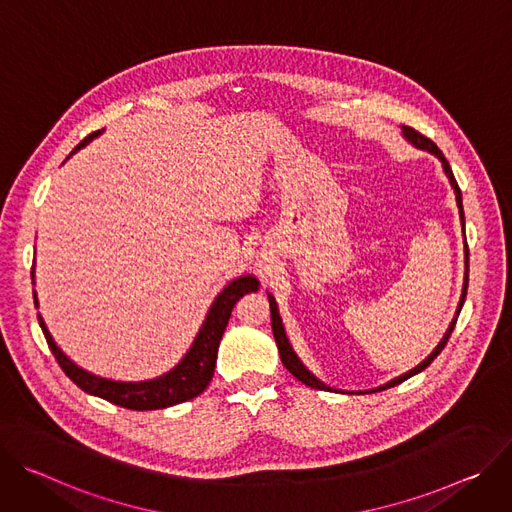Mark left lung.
I'll use <instances>...</instances> for the list:
<instances>
[{"mask_svg": "<svg viewBox=\"0 0 512 512\" xmlns=\"http://www.w3.org/2000/svg\"><path fill=\"white\" fill-rule=\"evenodd\" d=\"M403 135L415 145V148H421V150H427V152H431L437 160L442 162V166H444V172H446V176L450 178V184H452V188H454V192H456V202H458V208H460V218H462V227H464V210H462V192H460V186H458V182H456V178H454V174H452V168H450V164H448V160H446V156L440 152V148H437V145L429 139V137H425L423 133H419L417 129H413V127H409V125H403ZM466 289H468V245H466V277H464V289H462V298H460V304H458V310H456V318L452 320V324H450V328H448V332L444 334V338H442V342L435 346V350L421 362V364H417V367L413 369V371H409V373H405V375H401V377H397V379H393V381H389L387 385H383V387H379V389H373L371 393H377V391H385V389H391V387H395V385H401L403 381H407L409 377H413V375H417V373H421V371H425L429 364L433 362V358L440 354L442 350H444V346L448 344V340H450V334L454 332V326H456V320H458V316H460V310H462V306H464V300H466ZM269 308H271V330H273V336H275V342H277V348H279V356H281V362H283V367L294 375L298 381H302L304 385H308V387H312V389H320V391H334V389H330V387H326L322 381H318L306 367L302 364V360L296 356V352H294V348L289 346V340H287V336H285V330H283V324H281V318H279V312H277V304H275V300H273V296H269Z\"/></svg>", "mask_w": 512, "mask_h": 512, "instance_id": "left-lung-1", "label": "left lung"}]
</instances>
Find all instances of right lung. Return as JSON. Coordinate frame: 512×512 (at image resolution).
Listing matches in <instances>:
<instances>
[{
	"label": "right lung",
	"instance_id": "add662e5",
	"mask_svg": "<svg viewBox=\"0 0 512 512\" xmlns=\"http://www.w3.org/2000/svg\"><path fill=\"white\" fill-rule=\"evenodd\" d=\"M99 133L101 131L87 135L72 152L85 148V145ZM32 279H34V263H32ZM257 289H259V281L253 275L239 277L231 285H227L214 300L192 348L180 360L178 367L172 369L170 373H166L164 377H158L154 381H143V383H117V381H109V379H99V377L79 369L77 364L68 360L66 354L56 346V342L52 340L40 314H38V322H40V328L44 332V338H46L56 362L60 364V369L77 387H81L89 395L101 397L109 403H115L119 407L131 409V411H152V409H164V407H172V405L190 401V399L198 397L208 387V383L214 375L218 344H221V338L225 334V328L229 324L233 308L245 294H249V291H257ZM34 304L38 308L36 291H34Z\"/></svg>",
	"mask_w": 512,
	"mask_h": 512
}]
</instances>
